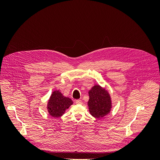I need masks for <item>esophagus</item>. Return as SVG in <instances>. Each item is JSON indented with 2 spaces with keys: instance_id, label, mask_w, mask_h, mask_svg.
Returning a JSON list of instances; mask_svg holds the SVG:
<instances>
[{
  "instance_id": "obj_1",
  "label": "esophagus",
  "mask_w": 160,
  "mask_h": 160,
  "mask_svg": "<svg viewBox=\"0 0 160 160\" xmlns=\"http://www.w3.org/2000/svg\"><path fill=\"white\" fill-rule=\"evenodd\" d=\"M75 103H76L77 104H82V101H81V100H80V99H77V100L75 101Z\"/></svg>"
}]
</instances>
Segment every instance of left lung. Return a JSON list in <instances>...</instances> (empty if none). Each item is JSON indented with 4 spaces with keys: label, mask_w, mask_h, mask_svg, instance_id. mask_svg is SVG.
I'll use <instances>...</instances> for the list:
<instances>
[{
    "label": "left lung",
    "mask_w": 160,
    "mask_h": 160,
    "mask_svg": "<svg viewBox=\"0 0 160 160\" xmlns=\"http://www.w3.org/2000/svg\"><path fill=\"white\" fill-rule=\"evenodd\" d=\"M88 93L89 111L93 117L99 119L110 113L112 103L108 90L99 85H95Z\"/></svg>",
    "instance_id": "8db88e82"
}]
</instances>
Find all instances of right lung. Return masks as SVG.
Segmentation results:
<instances>
[{
  "label": "right lung",
  "instance_id": "obj_1",
  "mask_svg": "<svg viewBox=\"0 0 160 160\" xmlns=\"http://www.w3.org/2000/svg\"><path fill=\"white\" fill-rule=\"evenodd\" d=\"M72 103L73 102L69 98L62 95L59 90L54 91L48 101V112L51 117L59 118Z\"/></svg>",
  "mask_w": 160,
  "mask_h": 160
}]
</instances>
